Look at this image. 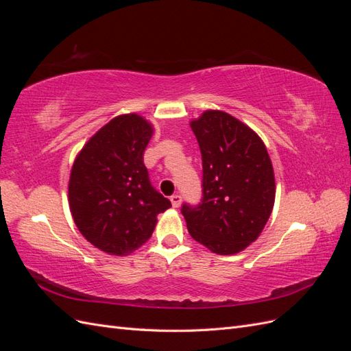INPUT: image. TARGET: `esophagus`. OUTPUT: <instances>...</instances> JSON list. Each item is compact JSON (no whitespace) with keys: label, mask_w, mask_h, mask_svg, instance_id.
<instances>
[{"label":"esophagus","mask_w":351,"mask_h":351,"mask_svg":"<svg viewBox=\"0 0 351 351\" xmlns=\"http://www.w3.org/2000/svg\"><path fill=\"white\" fill-rule=\"evenodd\" d=\"M171 205L174 208H178L180 205H182V196H180V195H173L171 196Z\"/></svg>","instance_id":"esophagus-1"}]
</instances>
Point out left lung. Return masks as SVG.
<instances>
[{
  "label": "left lung",
  "mask_w": 351,
  "mask_h": 351,
  "mask_svg": "<svg viewBox=\"0 0 351 351\" xmlns=\"http://www.w3.org/2000/svg\"><path fill=\"white\" fill-rule=\"evenodd\" d=\"M204 164V200L184 205L187 230L217 254H236L256 241L275 202V176L259 134L226 111L190 120Z\"/></svg>",
  "instance_id": "1"
}]
</instances>
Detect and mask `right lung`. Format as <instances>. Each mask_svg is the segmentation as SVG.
I'll return each mask as SVG.
<instances>
[{"label":"right lung","instance_id":"1","mask_svg":"<svg viewBox=\"0 0 351 351\" xmlns=\"http://www.w3.org/2000/svg\"><path fill=\"white\" fill-rule=\"evenodd\" d=\"M154 124L130 112L117 115L74 158L69 206L74 224L92 246L125 256L151 239L158 214L171 202L149 183L143 152Z\"/></svg>","mask_w":351,"mask_h":351}]
</instances>
